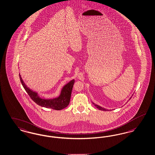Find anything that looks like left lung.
<instances>
[{
	"label": "left lung",
	"mask_w": 155,
	"mask_h": 155,
	"mask_svg": "<svg viewBox=\"0 0 155 155\" xmlns=\"http://www.w3.org/2000/svg\"><path fill=\"white\" fill-rule=\"evenodd\" d=\"M132 96L130 97V98H129V100H130V99L132 98ZM128 100V101H129ZM93 103V104H94V106L96 107L97 109H98L99 110H103V111H109V110H108V109H105V108H104V107H100V106H99V105H97L96 104H94V103H93V102H92Z\"/></svg>",
	"instance_id": "8db88e82"
}]
</instances>
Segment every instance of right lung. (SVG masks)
<instances>
[{
  "label": "right lung",
  "mask_w": 155,
  "mask_h": 155,
  "mask_svg": "<svg viewBox=\"0 0 155 155\" xmlns=\"http://www.w3.org/2000/svg\"><path fill=\"white\" fill-rule=\"evenodd\" d=\"M19 78L21 85L23 86L25 91H26L28 94L31 97L32 100L38 105L47 108H51L57 110H62L69 105L71 94V91L75 82L74 79L70 81L69 83L66 84L62 87L61 91V94L58 97L55 98L46 99L40 97L37 92L30 89L22 80L20 73Z\"/></svg>",
  "instance_id": "obj_1"
}]
</instances>
